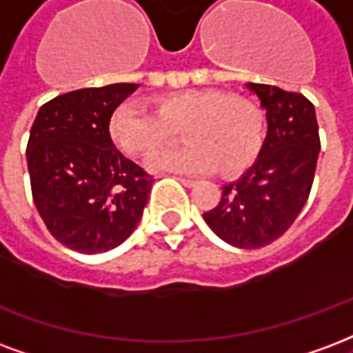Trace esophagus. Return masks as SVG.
I'll list each match as a JSON object with an SVG mask.
<instances>
[{
	"mask_svg": "<svg viewBox=\"0 0 353 353\" xmlns=\"http://www.w3.org/2000/svg\"><path fill=\"white\" fill-rule=\"evenodd\" d=\"M177 179H179V181H181V183L185 185V187H196V179H187V177H177Z\"/></svg>",
	"mask_w": 353,
	"mask_h": 353,
	"instance_id": "esophagus-1",
	"label": "esophagus"
}]
</instances>
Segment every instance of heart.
Segmentation results:
<instances>
[{"instance_id": "1", "label": "heart", "mask_w": 353, "mask_h": 353, "mask_svg": "<svg viewBox=\"0 0 353 353\" xmlns=\"http://www.w3.org/2000/svg\"><path fill=\"white\" fill-rule=\"evenodd\" d=\"M181 127L187 143L148 157L153 172L202 174L219 168L234 176L254 163L263 140L262 114L249 99L216 90H189L155 101V112L140 103L119 104L110 117V137L129 157L163 145Z\"/></svg>"}]
</instances>
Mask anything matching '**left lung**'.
<instances>
[{"mask_svg":"<svg viewBox=\"0 0 353 353\" xmlns=\"http://www.w3.org/2000/svg\"><path fill=\"white\" fill-rule=\"evenodd\" d=\"M268 117L256 163L223 187L203 219L216 236L239 249L265 247L283 236L303 210L314 181L320 134L314 104L301 93L247 83Z\"/></svg>","mask_w":353,"mask_h":353,"instance_id":"8db88e82","label":"left lung"}]
</instances>
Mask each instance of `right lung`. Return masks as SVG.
I'll return each mask as SVG.
<instances>
[{
  "mask_svg": "<svg viewBox=\"0 0 353 353\" xmlns=\"http://www.w3.org/2000/svg\"><path fill=\"white\" fill-rule=\"evenodd\" d=\"M138 83L63 93L41 106L28 140L31 194L65 247L106 252L134 232L153 177L117 151L110 117Z\"/></svg>",
  "mask_w": 353,
  "mask_h": 353,
  "instance_id": "add662e5",
  "label": "right lung"
}]
</instances>
